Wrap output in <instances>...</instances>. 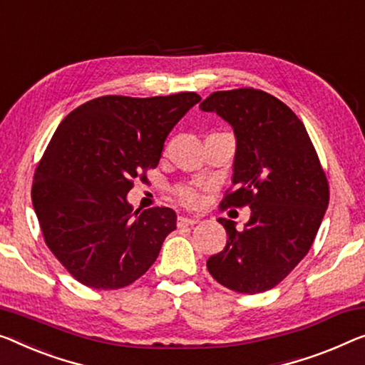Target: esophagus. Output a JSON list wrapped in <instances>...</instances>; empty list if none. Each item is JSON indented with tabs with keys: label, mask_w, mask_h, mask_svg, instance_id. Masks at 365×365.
Here are the masks:
<instances>
[{
	"label": "esophagus",
	"mask_w": 365,
	"mask_h": 365,
	"mask_svg": "<svg viewBox=\"0 0 365 365\" xmlns=\"http://www.w3.org/2000/svg\"><path fill=\"white\" fill-rule=\"evenodd\" d=\"M198 222V217H187V216H178L177 220V226L178 227H185V226H193Z\"/></svg>",
	"instance_id": "34e87169"
}]
</instances>
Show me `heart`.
<instances>
[{"label": "heart", "mask_w": 365, "mask_h": 365, "mask_svg": "<svg viewBox=\"0 0 365 365\" xmlns=\"http://www.w3.org/2000/svg\"><path fill=\"white\" fill-rule=\"evenodd\" d=\"M177 195H178V198H180L182 203H183V205H188V206H193V205H197V203H198V200H200L198 193L195 192L193 188H190V187L178 188Z\"/></svg>", "instance_id": "obj_1"}]
</instances>
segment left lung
Masks as SVG:
<instances>
[{
    "label": "left lung",
    "instance_id": "1",
    "mask_svg": "<svg viewBox=\"0 0 365 365\" xmlns=\"http://www.w3.org/2000/svg\"><path fill=\"white\" fill-rule=\"evenodd\" d=\"M235 130L236 154L226 205L251 208L237 230L220 217L227 241L206 262L216 282L237 293L280 284L308 254L329 203L328 180L303 123L265 91H216L200 105Z\"/></svg>",
    "mask_w": 365,
    "mask_h": 365
}]
</instances>
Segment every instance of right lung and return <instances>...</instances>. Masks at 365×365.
Instances as JSON below:
<instances>
[{"instance_id": "add662e5", "label": "right lung", "mask_w": 365, "mask_h": 365, "mask_svg": "<svg viewBox=\"0 0 365 365\" xmlns=\"http://www.w3.org/2000/svg\"><path fill=\"white\" fill-rule=\"evenodd\" d=\"M200 100L193 91L101 96L58 124L36 168L32 205L48 249L80 284L116 290L155 262L175 211H134L128 193L159 165L167 135Z\"/></svg>"}]
</instances>
